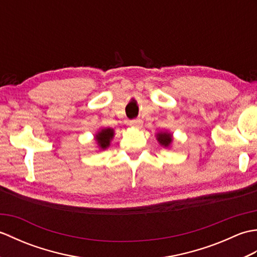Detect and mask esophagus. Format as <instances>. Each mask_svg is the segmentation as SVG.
<instances>
[{"label": "esophagus", "mask_w": 257, "mask_h": 257, "mask_svg": "<svg viewBox=\"0 0 257 257\" xmlns=\"http://www.w3.org/2000/svg\"><path fill=\"white\" fill-rule=\"evenodd\" d=\"M130 124H132L134 128L140 129L141 127H143V120H141V119H134V120H132V121H130Z\"/></svg>", "instance_id": "esophagus-1"}]
</instances>
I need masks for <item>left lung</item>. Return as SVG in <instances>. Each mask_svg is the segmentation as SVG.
Returning <instances> with one entry per match:
<instances>
[{"label": "left lung", "mask_w": 257, "mask_h": 257, "mask_svg": "<svg viewBox=\"0 0 257 257\" xmlns=\"http://www.w3.org/2000/svg\"><path fill=\"white\" fill-rule=\"evenodd\" d=\"M158 143L163 148H170L172 143H173V136L171 133L169 132H160L156 135Z\"/></svg>", "instance_id": "obj_1"}]
</instances>
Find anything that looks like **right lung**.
<instances>
[{
  "instance_id": "right-lung-1",
  "label": "right lung",
  "mask_w": 257,
  "mask_h": 257,
  "mask_svg": "<svg viewBox=\"0 0 257 257\" xmlns=\"http://www.w3.org/2000/svg\"><path fill=\"white\" fill-rule=\"evenodd\" d=\"M114 137V130L112 128H100L95 135V141L97 148L99 150H106L110 146L111 140Z\"/></svg>"
}]
</instances>
